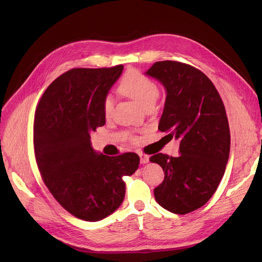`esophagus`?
I'll return each mask as SVG.
<instances>
[{
  "mask_svg": "<svg viewBox=\"0 0 262 262\" xmlns=\"http://www.w3.org/2000/svg\"><path fill=\"white\" fill-rule=\"evenodd\" d=\"M139 157H140V162H141L142 164L147 163V162L149 161L148 156H147V155H145V154H143V153H139Z\"/></svg>",
  "mask_w": 262,
  "mask_h": 262,
  "instance_id": "obj_1",
  "label": "esophagus"
}]
</instances>
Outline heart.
Masks as SVG:
<instances>
[{"label": "heart", "mask_w": 262, "mask_h": 262, "mask_svg": "<svg viewBox=\"0 0 262 262\" xmlns=\"http://www.w3.org/2000/svg\"><path fill=\"white\" fill-rule=\"evenodd\" d=\"M119 90L124 95L136 101L142 108L155 105L159 96V89L156 82L136 70H132L124 75L120 82ZM114 105V99L112 96H107L103 104L105 116L108 117L113 113Z\"/></svg>", "instance_id": "heart-1"}]
</instances>
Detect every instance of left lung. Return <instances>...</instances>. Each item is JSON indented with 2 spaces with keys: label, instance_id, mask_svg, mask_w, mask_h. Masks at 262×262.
<instances>
[{
  "label": "left lung",
  "instance_id": "left-lung-1",
  "mask_svg": "<svg viewBox=\"0 0 262 262\" xmlns=\"http://www.w3.org/2000/svg\"><path fill=\"white\" fill-rule=\"evenodd\" d=\"M167 92L158 129L180 140V155L149 158L164 172L156 202L176 214L199 209L213 195L225 172L230 134L224 104L212 81L194 67L155 62L145 72Z\"/></svg>",
  "mask_w": 262,
  "mask_h": 262
}]
</instances>
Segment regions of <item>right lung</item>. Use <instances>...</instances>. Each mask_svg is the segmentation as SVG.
Returning a JSON list of instances; mask_svg holds the SVG:
<instances>
[{"instance_id": "right-lung-1", "label": "right lung", "mask_w": 262, "mask_h": 262, "mask_svg": "<svg viewBox=\"0 0 262 262\" xmlns=\"http://www.w3.org/2000/svg\"><path fill=\"white\" fill-rule=\"evenodd\" d=\"M123 69H72L52 82L36 109L34 147L42 180L55 200L84 221L115 212L125 196L123 176L139 167L137 154L106 156L90 141L106 122L104 100Z\"/></svg>"}]
</instances>
